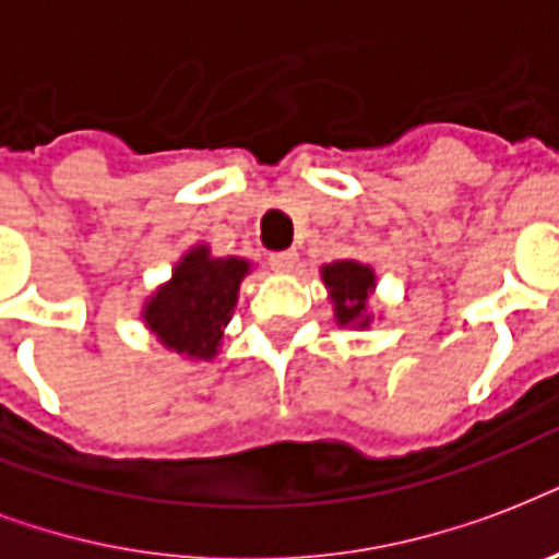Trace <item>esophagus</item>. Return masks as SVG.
<instances>
[{"instance_id": "34e87169", "label": "esophagus", "mask_w": 559, "mask_h": 559, "mask_svg": "<svg viewBox=\"0 0 559 559\" xmlns=\"http://www.w3.org/2000/svg\"><path fill=\"white\" fill-rule=\"evenodd\" d=\"M298 263V254L289 249V252H272L270 254V266L275 272H289Z\"/></svg>"}]
</instances>
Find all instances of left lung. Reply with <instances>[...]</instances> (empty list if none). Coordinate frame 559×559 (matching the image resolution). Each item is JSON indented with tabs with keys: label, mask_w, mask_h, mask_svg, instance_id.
I'll list each match as a JSON object with an SVG mask.
<instances>
[{
	"label": "left lung",
	"mask_w": 559,
	"mask_h": 559,
	"mask_svg": "<svg viewBox=\"0 0 559 559\" xmlns=\"http://www.w3.org/2000/svg\"><path fill=\"white\" fill-rule=\"evenodd\" d=\"M324 287L331 289L336 301V319L340 324H354L366 328L368 316V293L373 289V272L357 261H336L322 270Z\"/></svg>",
	"instance_id": "8db88e82"
}]
</instances>
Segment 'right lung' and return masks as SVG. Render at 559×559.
Segmentation results:
<instances>
[{
	"mask_svg": "<svg viewBox=\"0 0 559 559\" xmlns=\"http://www.w3.org/2000/svg\"><path fill=\"white\" fill-rule=\"evenodd\" d=\"M246 272L249 263L240 258H211L205 246H197L182 258L170 284L144 307V322L165 348L191 359H211Z\"/></svg>",
	"mask_w": 559,
	"mask_h": 559,
	"instance_id": "right-lung-1",
	"label": "right lung"
}]
</instances>
